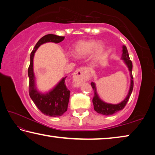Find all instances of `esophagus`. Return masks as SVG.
Wrapping results in <instances>:
<instances>
[{"mask_svg": "<svg viewBox=\"0 0 155 155\" xmlns=\"http://www.w3.org/2000/svg\"><path fill=\"white\" fill-rule=\"evenodd\" d=\"M89 74H90V70L86 67L81 68L76 70L73 75V81L76 87H78L81 85V83L85 82L87 80Z\"/></svg>", "mask_w": 155, "mask_h": 155, "instance_id": "1", "label": "esophagus"}]
</instances>
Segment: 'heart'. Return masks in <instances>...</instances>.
Segmentation results:
<instances>
[{
    "label": "heart",
    "mask_w": 155,
    "mask_h": 155,
    "mask_svg": "<svg viewBox=\"0 0 155 155\" xmlns=\"http://www.w3.org/2000/svg\"><path fill=\"white\" fill-rule=\"evenodd\" d=\"M105 49L104 43L98 42L96 40H81L77 41L73 47V55L78 58L87 57L91 53L94 59H98L102 56Z\"/></svg>",
    "instance_id": "obj_1"
}]
</instances>
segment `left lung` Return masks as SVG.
Returning <instances> with one entry per match:
<instances>
[{
  "instance_id": "8db88e82",
  "label": "left lung",
  "mask_w": 155,
  "mask_h": 155,
  "mask_svg": "<svg viewBox=\"0 0 155 155\" xmlns=\"http://www.w3.org/2000/svg\"><path fill=\"white\" fill-rule=\"evenodd\" d=\"M121 59L123 60V61L124 62V64L127 65L128 71L130 73V87L128 92L127 94V96L124 99V101H122L121 103L118 104H111V103H107L104 102L103 100H101L100 98L98 93L96 91V84L94 82L91 83V85L93 88L94 95V98L92 100L93 104H94V109L95 111L98 113L100 114L104 115H113L114 114L120 111L124 108V107L127 104V102L128 101V99L130 98V96L131 93H132L133 89V75H132V69H133V64L132 62L130 60L129 55H128V52L127 51V48L126 46H122V54Z\"/></svg>"
}]
</instances>
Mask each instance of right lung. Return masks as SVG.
Instances as JSON below:
<instances>
[{
	"mask_svg": "<svg viewBox=\"0 0 155 155\" xmlns=\"http://www.w3.org/2000/svg\"><path fill=\"white\" fill-rule=\"evenodd\" d=\"M65 37L53 34H48L42 37L34 47L30 55V65L28 69L29 78V96L36 107L45 115L50 117L61 116L67 111L70 99V92L65 85L66 77L46 93H42L37 88L35 77L33 70V58L35 52L41 45L48 43H59L64 40Z\"/></svg>",
	"mask_w": 155,
	"mask_h": 155,
	"instance_id": "obj_1",
	"label": "right lung"
}]
</instances>
